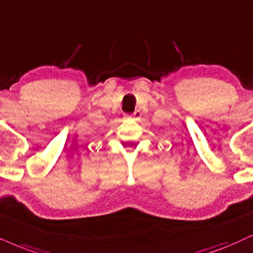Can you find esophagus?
Returning a JSON list of instances; mask_svg holds the SVG:
<instances>
[{
  "instance_id": "esophagus-1",
  "label": "esophagus",
  "mask_w": 253,
  "mask_h": 253,
  "mask_svg": "<svg viewBox=\"0 0 253 253\" xmlns=\"http://www.w3.org/2000/svg\"><path fill=\"white\" fill-rule=\"evenodd\" d=\"M128 118H133V119H135V120H139L140 118H141V112H140L139 110H137V111L134 112L133 114H129Z\"/></svg>"
}]
</instances>
